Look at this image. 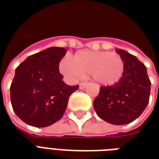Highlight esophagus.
<instances>
[{
	"mask_svg": "<svg viewBox=\"0 0 159 159\" xmlns=\"http://www.w3.org/2000/svg\"><path fill=\"white\" fill-rule=\"evenodd\" d=\"M87 86V83H81L79 84V89H85V87Z\"/></svg>",
	"mask_w": 159,
	"mask_h": 159,
	"instance_id": "obj_1",
	"label": "esophagus"
}]
</instances>
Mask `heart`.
I'll return each instance as SVG.
<instances>
[{
	"label": "heart",
	"instance_id": "b5f03b06",
	"mask_svg": "<svg viewBox=\"0 0 159 159\" xmlns=\"http://www.w3.org/2000/svg\"><path fill=\"white\" fill-rule=\"evenodd\" d=\"M59 69L67 77L75 78L90 74L96 83L109 86L117 83L123 76L124 62L116 52L81 51L71 57V61L62 60Z\"/></svg>",
	"mask_w": 159,
	"mask_h": 159
}]
</instances>
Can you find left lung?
<instances>
[{"instance_id": "8db88e82", "label": "left lung", "mask_w": 159, "mask_h": 159, "mask_svg": "<svg viewBox=\"0 0 159 159\" xmlns=\"http://www.w3.org/2000/svg\"><path fill=\"white\" fill-rule=\"evenodd\" d=\"M124 62V72L112 86L101 87L93 100L97 115L114 125L130 123L140 117L149 102L151 82L146 66L125 50L117 48Z\"/></svg>"}]
</instances>
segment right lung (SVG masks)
Segmentation results:
<instances>
[{"label":"right lung","mask_w":159,"mask_h":159,"mask_svg":"<svg viewBox=\"0 0 159 159\" xmlns=\"http://www.w3.org/2000/svg\"><path fill=\"white\" fill-rule=\"evenodd\" d=\"M67 50L52 47L29 56L15 70L10 88L12 109L29 125L50 126L62 117L70 94L79 86L62 81L59 65Z\"/></svg>","instance_id":"right-lung-1"}]
</instances>
